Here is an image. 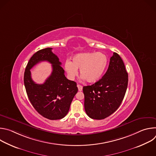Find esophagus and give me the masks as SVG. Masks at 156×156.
Returning <instances> with one entry per match:
<instances>
[{"mask_svg":"<svg viewBox=\"0 0 156 156\" xmlns=\"http://www.w3.org/2000/svg\"><path fill=\"white\" fill-rule=\"evenodd\" d=\"M77 87H78V91H81L83 90V86L80 84H78L77 85Z\"/></svg>","mask_w":156,"mask_h":156,"instance_id":"obj_1","label":"esophagus"}]
</instances>
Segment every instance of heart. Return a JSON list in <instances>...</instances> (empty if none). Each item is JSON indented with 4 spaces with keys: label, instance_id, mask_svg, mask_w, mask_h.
Returning a JSON list of instances; mask_svg holds the SVG:
<instances>
[{
    "label": "heart",
    "instance_id": "obj_1",
    "mask_svg": "<svg viewBox=\"0 0 156 156\" xmlns=\"http://www.w3.org/2000/svg\"><path fill=\"white\" fill-rule=\"evenodd\" d=\"M108 65L107 55L101 52H84L75 55L72 62L66 61L65 70L70 79L73 80L78 74L89 83L99 80L104 74Z\"/></svg>",
    "mask_w": 156,
    "mask_h": 156
}]
</instances>
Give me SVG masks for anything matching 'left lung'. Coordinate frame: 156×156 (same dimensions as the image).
I'll list each match as a JSON object with an SVG mask.
<instances>
[{
	"mask_svg": "<svg viewBox=\"0 0 156 156\" xmlns=\"http://www.w3.org/2000/svg\"><path fill=\"white\" fill-rule=\"evenodd\" d=\"M128 81L124 63L114 52L102 78L91 86H83L86 114L93 119L102 120L115 112L124 98Z\"/></svg>",
	"mask_w": 156,
	"mask_h": 156,
	"instance_id": "1",
	"label": "left lung"
}]
</instances>
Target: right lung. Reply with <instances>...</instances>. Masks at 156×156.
Here are the masks:
<instances>
[{"label": "right lung", "instance_id": "1", "mask_svg": "<svg viewBox=\"0 0 156 156\" xmlns=\"http://www.w3.org/2000/svg\"><path fill=\"white\" fill-rule=\"evenodd\" d=\"M52 49L39 50L31 57L25 71L24 84L28 99L37 112L48 119L58 120L69 112L78 87L76 82L65 77L62 63ZM42 61L51 62L53 72L43 84H36L31 78L30 70Z\"/></svg>", "mask_w": 156, "mask_h": 156}]
</instances>
